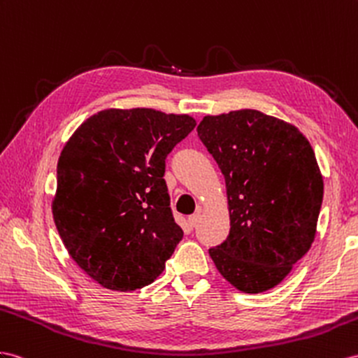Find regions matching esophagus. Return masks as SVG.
Segmentation results:
<instances>
[{"label": "esophagus", "instance_id": "34e87169", "mask_svg": "<svg viewBox=\"0 0 358 358\" xmlns=\"http://www.w3.org/2000/svg\"><path fill=\"white\" fill-rule=\"evenodd\" d=\"M199 219H201V213H199V212L195 213V215L189 216V225H190V227H196V224L199 222Z\"/></svg>", "mask_w": 358, "mask_h": 358}]
</instances>
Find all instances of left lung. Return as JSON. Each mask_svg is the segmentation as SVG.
I'll use <instances>...</instances> for the list:
<instances>
[{
  "label": "left lung",
  "mask_w": 358,
  "mask_h": 358,
  "mask_svg": "<svg viewBox=\"0 0 358 358\" xmlns=\"http://www.w3.org/2000/svg\"><path fill=\"white\" fill-rule=\"evenodd\" d=\"M198 136L225 177L230 234L208 254L245 293L287 277L316 236L324 180L295 125L259 110L204 116Z\"/></svg>",
  "instance_id": "8db88e82"
}]
</instances>
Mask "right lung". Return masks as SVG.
<instances>
[{
    "mask_svg": "<svg viewBox=\"0 0 358 358\" xmlns=\"http://www.w3.org/2000/svg\"><path fill=\"white\" fill-rule=\"evenodd\" d=\"M189 115L108 108L63 146L52 216L69 255L101 286H148L182 239L173 221L164 160L194 130Z\"/></svg>",
    "mask_w": 358,
    "mask_h": 358,
    "instance_id": "1",
    "label": "right lung"
}]
</instances>
